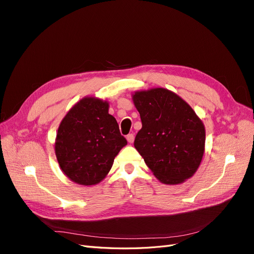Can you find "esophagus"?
Here are the masks:
<instances>
[{
	"instance_id": "obj_1",
	"label": "esophagus",
	"mask_w": 254,
	"mask_h": 254,
	"mask_svg": "<svg viewBox=\"0 0 254 254\" xmlns=\"http://www.w3.org/2000/svg\"><path fill=\"white\" fill-rule=\"evenodd\" d=\"M126 139H127V141H128V143H133V141H134V135L132 134V133H129L127 136H126Z\"/></svg>"
}]
</instances>
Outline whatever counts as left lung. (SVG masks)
<instances>
[{"label": "left lung", "mask_w": 254, "mask_h": 254, "mask_svg": "<svg viewBox=\"0 0 254 254\" xmlns=\"http://www.w3.org/2000/svg\"><path fill=\"white\" fill-rule=\"evenodd\" d=\"M132 101L142 121L134 147L146 165L164 184L190 178L204 153L202 121L184 99L164 88L136 91Z\"/></svg>", "instance_id": "1"}]
</instances>
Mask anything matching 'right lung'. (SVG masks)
<instances>
[{
    "label": "right lung",
    "instance_id": "right-lung-1",
    "mask_svg": "<svg viewBox=\"0 0 254 254\" xmlns=\"http://www.w3.org/2000/svg\"><path fill=\"white\" fill-rule=\"evenodd\" d=\"M109 103L86 96L61 121L55 153L63 173L80 186H95L110 172L114 158L127 145Z\"/></svg>",
    "mask_w": 254,
    "mask_h": 254
}]
</instances>
